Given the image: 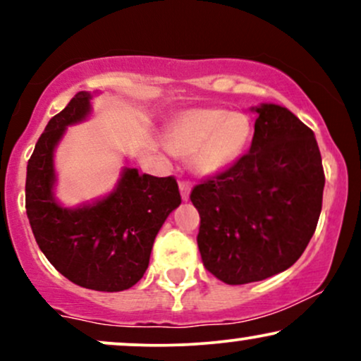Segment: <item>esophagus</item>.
Listing matches in <instances>:
<instances>
[{"instance_id":"1","label":"esophagus","mask_w":361,"mask_h":361,"mask_svg":"<svg viewBox=\"0 0 361 361\" xmlns=\"http://www.w3.org/2000/svg\"><path fill=\"white\" fill-rule=\"evenodd\" d=\"M180 192H181V198H183V200H188L190 192H192V183L186 180H180Z\"/></svg>"}]
</instances>
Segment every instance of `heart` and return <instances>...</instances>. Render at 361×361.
<instances>
[{
  "label": "heart",
  "mask_w": 361,
  "mask_h": 361,
  "mask_svg": "<svg viewBox=\"0 0 361 361\" xmlns=\"http://www.w3.org/2000/svg\"><path fill=\"white\" fill-rule=\"evenodd\" d=\"M251 137L250 118L224 109H195L180 115L166 134V146L176 156H192L193 168L214 175L243 154Z\"/></svg>",
  "instance_id": "1"
}]
</instances>
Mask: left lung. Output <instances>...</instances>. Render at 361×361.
Instances as JSON below:
<instances>
[{
  "instance_id": "obj_1",
  "label": "left lung",
  "mask_w": 361,
  "mask_h": 361,
  "mask_svg": "<svg viewBox=\"0 0 361 361\" xmlns=\"http://www.w3.org/2000/svg\"><path fill=\"white\" fill-rule=\"evenodd\" d=\"M255 110L250 151L190 195L200 214L197 243L204 267L229 285L292 267L322 209L326 178L314 132L283 106Z\"/></svg>"
}]
</instances>
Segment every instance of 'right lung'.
Wrapping results in <instances>:
<instances>
[{
    "label": "right lung",
    "mask_w": 361,
    "mask_h": 361,
    "mask_svg": "<svg viewBox=\"0 0 361 361\" xmlns=\"http://www.w3.org/2000/svg\"><path fill=\"white\" fill-rule=\"evenodd\" d=\"M91 94L80 91L49 120L28 159L25 209L45 258L80 287L120 292L147 270L161 226L181 204L175 176L127 168L114 193L93 205L62 209L52 197V152L66 127L90 114Z\"/></svg>",
    "instance_id": "obj_1"
}]
</instances>
